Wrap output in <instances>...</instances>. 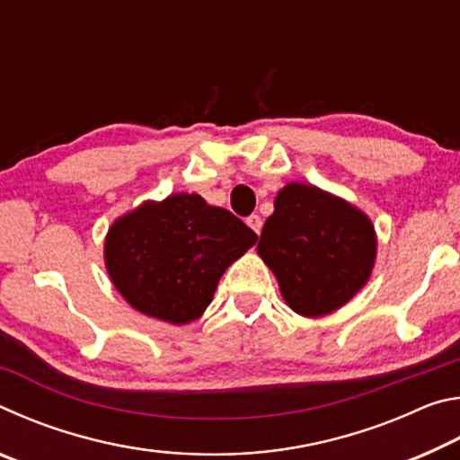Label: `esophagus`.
<instances>
[{
    "label": "esophagus",
    "instance_id": "1",
    "mask_svg": "<svg viewBox=\"0 0 460 460\" xmlns=\"http://www.w3.org/2000/svg\"><path fill=\"white\" fill-rule=\"evenodd\" d=\"M247 225L260 235V233H261V225H263L260 215H249V217H247Z\"/></svg>",
    "mask_w": 460,
    "mask_h": 460
}]
</instances>
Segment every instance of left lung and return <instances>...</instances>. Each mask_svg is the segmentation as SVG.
I'll return each mask as SVG.
<instances>
[{"mask_svg":"<svg viewBox=\"0 0 460 460\" xmlns=\"http://www.w3.org/2000/svg\"><path fill=\"white\" fill-rule=\"evenodd\" d=\"M376 247V231L361 211L316 186L292 182L278 192L258 253L294 313L323 316L367 282Z\"/></svg>","mask_w":460,"mask_h":460,"instance_id":"8db88e82","label":"left lung"}]
</instances>
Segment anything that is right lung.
<instances>
[{
	"instance_id": "1",
	"label": "right lung",
	"mask_w": 460,
	"mask_h": 460,
	"mask_svg": "<svg viewBox=\"0 0 460 460\" xmlns=\"http://www.w3.org/2000/svg\"><path fill=\"white\" fill-rule=\"evenodd\" d=\"M258 235L227 208L199 194L146 202L109 229L105 266L131 306L186 324L211 305L219 278Z\"/></svg>"
}]
</instances>
